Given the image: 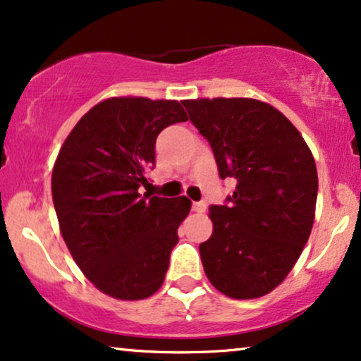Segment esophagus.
<instances>
[{"label": "esophagus", "mask_w": 361, "mask_h": 361, "mask_svg": "<svg viewBox=\"0 0 361 361\" xmlns=\"http://www.w3.org/2000/svg\"><path fill=\"white\" fill-rule=\"evenodd\" d=\"M204 209H206L204 201H196V203H193L195 213H204Z\"/></svg>", "instance_id": "1"}]
</instances>
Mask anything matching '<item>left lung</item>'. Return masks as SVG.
Segmentation results:
<instances>
[{"label": "left lung", "instance_id": "1", "mask_svg": "<svg viewBox=\"0 0 361 361\" xmlns=\"http://www.w3.org/2000/svg\"><path fill=\"white\" fill-rule=\"evenodd\" d=\"M213 148L221 180L236 188L209 206L213 234L200 244L209 282L231 299L276 289L294 267L315 216L317 166L299 130L254 99L181 102Z\"/></svg>", "mask_w": 361, "mask_h": 361}]
</instances>
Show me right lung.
<instances>
[{
	"instance_id": "1",
	"label": "right lung",
	"mask_w": 361,
	"mask_h": 361,
	"mask_svg": "<svg viewBox=\"0 0 361 361\" xmlns=\"http://www.w3.org/2000/svg\"><path fill=\"white\" fill-rule=\"evenodd\" d=\"M186 120L176 100L112 97L77 122L57 155L52 201L62 238L84 276L114 299H147L165 281L191 201L143 188L158 133Z\"/></svg>"
}]
</instances>
